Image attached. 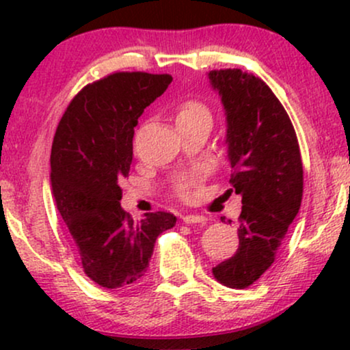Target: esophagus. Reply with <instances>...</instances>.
I'll return each mask as SVG.
<instances>
[{
	"label": "esophagus",
	"instance_id": "obj_1",
	"mask_svg": "<svg viewBox=\"0 0 350 350\" xmlns=\"http://www.w3.org/2000/svg\"><path fill=\"white\" fill-rule=\"evenodd\" d=\"M183 222L186 224H206L207 219L204 215H199V214H187L183 217Z\"/></svg>",
	"mask_w": 350,
	"mask_h": 350
}]
</instances>
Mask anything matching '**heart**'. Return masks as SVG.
<instances>
[{
	"label": "heart",
	"mask_w": 350,
	"mask_h": 350,
	"mask_svg": "<svg viewBox=\"0 0 350 350\" xmlns=\"http://www.w3.org/2000/svg\"><path fill=\"white\" fill-rule=\"evenodd\" d=\"M189 118H208L211 120V111L204 103L198 102V100H189V102L183 103V107L178 111V122L179 120H189ZM199 186V178L196 176H187V178L180 179L178 184V192L183 198H191L192 192Z\"/></svg>",
	"instance_id": "b5f03b06"
}]
</instances>
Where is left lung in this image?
Wrapping results in <instances>:
<instances>
[{"label": "left lung", "instance_id": "left-lung-1", "mask_svg": "<svg viewBox=\"0 0 350 350\" xmlns=\"http://www.w3.org/2000/svg\"><path fill=\"white\" fill-rule=\"evenodd\" d=\"M207 77L226 111L230 183L242 196L239 248L212 273L219 283L243 290L271 267L298 215L303 163L290 116L263 80L240 69L211 70Z\"/></svg>", "mask_w": 350, "mask_h": 350}]
</instances>
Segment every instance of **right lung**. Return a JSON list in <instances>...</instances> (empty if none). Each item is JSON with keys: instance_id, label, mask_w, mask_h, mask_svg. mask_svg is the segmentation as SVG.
Here are the masks:
<instances>
[{"instance_id": "right-lung-1", "label": "right lung", "mask_w": 350, "mask_h": 350, "mask_svg": "<svg viewBox=\"0 0 350 350\" xmlns=\"http://www.w3.org/2000/svg\"><path fill=\"white\" fill-rule=\"evenodd\" d=\"M172 77L118 72L87 85L70 102L51 151L55 206L77 243L85 275L115 290L146 273L156 239L176 226L170 212L133 220L120 206L133 159V135L144 108Z\"/></svg>"}]
</instances>
